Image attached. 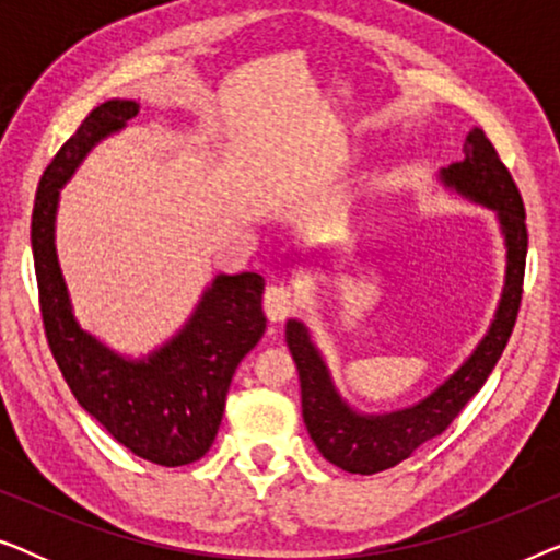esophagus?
I'll list each match as a JSON object with an SVG mask.
<instances>
[{
	"label": "esophagus",
	"instance_id": "1",
	"mask_svg": "<svg viewBox=\"0 0 560 560\" xmlns=\"http://www.w3.org/2000/svg\"><path fill=\"white\" fill-rule=\"evenodd\" d=\"M262 308H265V316L270 318L272 324H280V320H285L290 313L295 311L293 290L285 288V285H270L265 290Z\"/></svg>",
	"mask_w": 560,
	"mask_h": 560
}]
</instances>
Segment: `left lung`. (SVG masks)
<instances>
[{
  "label": "left lung",
  "instance_id": "obj_1",
  "mask_svg": "<svg viewBox=\"0 0 560 560\" xmlns=\"http://www.w3.org/2000/svg\"><path fill=\"white\" fill-rule=\"evenodd\" d=\"M441 178L458 194L469 196L497 211L504 242H508V282L497 308V318L485 341L469 357L454 377H448L423 402L389 416L362 418L351 412L336 395L328 377L324 359L308 339L303 324L290 320L285 341L295 359L301 377L303 420L313 443L326 462L351 474H377L393 469L416 451L420 443L441 435L454 423L464 405L479 393L494 364L500 362L515 328L520 301H523L525 257H527V226L523 196L512 180L508 165L497 155L494 144L481 129L466 137L464 160L443 167Z\"/></svg>",
  "mask_w": 560,
  "mask_h": 560
}]
</instances>
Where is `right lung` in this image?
<instances>
[{"instance_id": "add662e5", "label": "right lung", "mask_w": 560, "mask_h": 560, "mask_svg": "<svg viewBox=\"0 0 560 560\" xmlns=\"http://www.w3.org/2000/svg\"><path fill=\"white\" fill-rule=\"evenodd\" d=\"M137 112L135 102L114 98L68 137L37 183L30 242L45 339L75 400L135 456L186 466L211 448L234 370L262 339L265 280L257 272L221 275L190 324L144 362L112 354L81 331L52 244L58 188L102 137L125 127Z\"/></svg>"}]
</instances>
